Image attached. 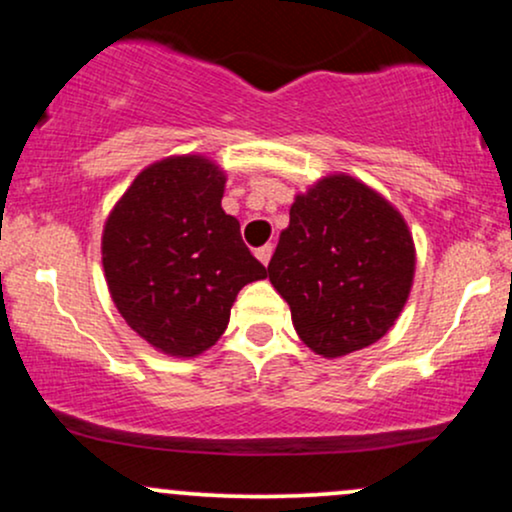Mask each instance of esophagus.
Instances as JSON below:
<instances>
[{"mask_svg": "<svg viewBox=\"0 0 512 512\" xmlns=\"http://www.w3.org/2000/svg\"><path fill=\"white\" fill-rule=\"evenodd\" d=\"M272 252H274V245L267 243V245H262V248L255 250V257L264 264V267H267L269 260H272Z\"/></svg>", "mask_w": 512, "mask_h": 512, "instance_id": "34e87169", "label": "esophagus"}]
</instances>
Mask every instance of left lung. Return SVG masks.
<instances>
[{"mask_svg":"<svg viewBox=\"0 0 512 512\" xmlns=\"http://www.w3.org/2000/svg\"><path fill=\"white\" fill-rule=\"evenodd\" d=\"M289 216L267 272L301 342L342 358L385 337L416 272L402 211L354 175L330 173L293 197Z\"/></svg>","mask_w":512,"mask_h":512,"instance_id":"1","label":"left lung"}]
</instances>
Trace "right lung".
<instances>
[{"label": "right lung", "instance_id": "1", "mask_svg": "<svg viewBox=\"0 0 512 512\" xmlns=\"http://www.w3.org/2000/svg\"><path fill=\"white\" fill-rule=\"evenodd\" d=\"M226 170L204 154L149 163L103 223L110 298L158 354L195 358L226 332L238 291L267 279L221 209Z\"/></svg>", "mask_w": 512, "mask_h": 512}]
</instances>
